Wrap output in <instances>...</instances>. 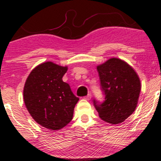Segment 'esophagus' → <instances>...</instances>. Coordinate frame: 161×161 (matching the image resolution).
I'll list each match as a JSON object with an SVG mask.
<instances>
[{
    "label": "esophagus",
    "mask_w": 161,
    "mask_h": 161,
    "mask_svg": "<svg viewBox=\"0 0 161 161\" xmlns=\"http://www.w3.org/2000/svg\"><path fill=\"white\" fill-rule=\"evenodd\" d=\"M91 98H92V94H88V95H86V96L84 97V99L88 100H91Z\"/></svg>",
    "instance_id": "1"
}]
</instances>
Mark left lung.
<instances>
[{
	"mask_svg": "<svg viewBox=\"0 0 161 161\" xmlns=\"http://www.w3.org/2000/svg\"><path fill=\"white\" fill-rule=\"evenodd\" d=\"M103 102L93 100L100 118L110 124L123 122L136 109L140 80L132 67L122 60L111 58L97 67Z\"/></svg>",
	"mask_w": 161,
	"mask_h": 161,
	"instance_id": "obj_1",
	"label": "left lung"
}]
</instances>
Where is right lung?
<instances>
[{
  "mask_svg": "<svg viewBox=\"0 0 161 161\" xmlns=\"http://www.w3.org/2000/svg\"><path fill=\"white\" fill-rule=\"evenodd\" d=\"M67 67L52 62L38 65L25 82L24 101L29 113L39 125L55 130L65 127L73 119L79 97L62 78Z\"/></svg>",
  "mask_w": 161,
  "mask_h": 161,
  "instance_id": "obj_1",
  "label": "right lung"
}]
</instances>
